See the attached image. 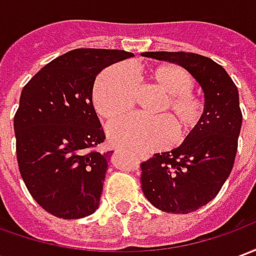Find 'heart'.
Returning a JSON list of instances; mask_svg holds the SVG:
<instances>
[{"mask_svg":"<svg viewBox=\"0 0 256 256\" xmlns=\"http://www.w3.org/2000/svg\"><path fill=\"white\" fill-rule=\"evenodd\" d=\"M146 82L164 94L155 112L156 119L128 116L108 124L106 137L120 150L145 154L160 150L194 133L203 120L206 106L193 93L194 79L177 64H159L145 71ZM136 80L128 68L116 64L97 78L92 93L96 112L106 120L122 116L133 106Z\"/></svg>","mask_w":256,"mask_h":256,"instance_id":"b5f03b06","label":"heart"}]
</instances>
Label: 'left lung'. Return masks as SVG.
<instances>
[{
	"mask_svg": "<svg viewBox=\"0 0 256 256\" xmlns=\"http://www.w3.org/2000/svg\"><path fill=\"white\" fill-rule=\"evenodd\" d=\"M145 58L184 67L204 93V118L198 130L170 152L141 163L145 198L156 208L188 214L211 202L229 177L237 152L242 115L238 90L225 68L186 52H145Z\"/></svg>",
	"mask_w": 256,
	"mask_h": 256,
	"instance_id": "obj_1",
	"label": "left lung"
}]
</instances>
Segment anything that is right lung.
<instances>
[{
	"instance_id": "add662e5",
	"label": "right lung",
	"mask_w": 256,
	"mask_h": 256,
	"mask_svg": "<svg viewBox=\"0 0 256 256\" xmlns=\"http://www.w3.org/2000/svg\"><path fill=\"white\" fill-rule=\"evenodd\" d=\"M134 54L75 49L52 60L26 84L14 119L16 155L30 194L49 214L78 220L98 208L112 150L93 106L96 76Z\"/></svg>"
}]
</instances>
